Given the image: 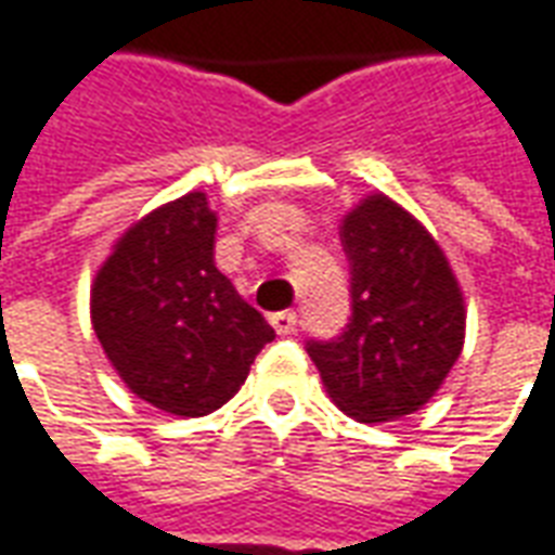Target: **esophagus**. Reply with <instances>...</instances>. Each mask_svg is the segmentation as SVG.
<instances>
[{
    "instance_id": "1",
    "label": "esophagus",
    "mask_w": 555,
    "mask_h": 555,
    "mask_svg": "<svg viewBox=\"0 0 555 555\" xmlns=\"http://www.w3.org/2000/svg\"><path fill=\"white\" fill-rule=\"evenodd\" d=\"M271 325L278 334H293L298 325V317L293 310H281V313H271Z\"/></svg>"
}]
</instances>
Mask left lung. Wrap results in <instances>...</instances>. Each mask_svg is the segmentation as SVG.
Listing matches in <instances>:
<instances>
[{"mask_svg":"<svg viewBox=\"0 0 555 555\" xmlns=\"http://www.w3.org/2000/svg\"><path fill=\"white\" fill-rule=\"evenodd\" d=\"M352 317L344 334L310 340L322 385L356 422L385 424L422 410L454 367L466 308L442 247L385 194L340 223Z\"/></svg>","mask_w":555,"mask_h":555,"instance_id":"8db88e82","label":"left lung"}]
</instances>
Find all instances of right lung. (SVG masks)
I'll return each instance as SVG.
<instances>
[{
  "label": "right lung",
  "mask_w": 555,
  "mask_h": 555,
  "mask_svg": "<svg viewBox=\"0 0 555 555\" xmlns=\"http://www.w3.org/2000/svg\"><path fill=\"white\" fill-rule=\"evenodd\" d=\"M218 215L203 191L149 211L92 284V328L133 395L184 418L221 410L274 340L215 266Z\"/></svg>",
  "instance_id": "right-lung-1"
}]
</instances>
